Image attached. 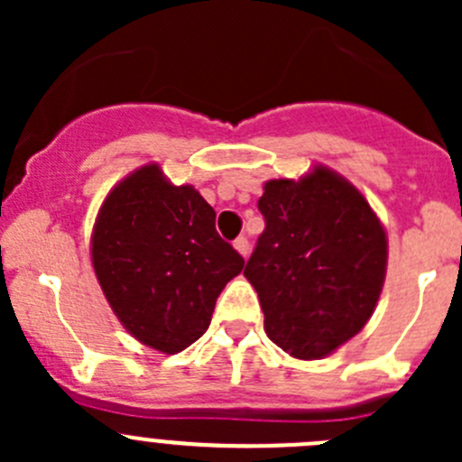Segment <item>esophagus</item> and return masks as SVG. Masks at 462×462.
I'll list each match as a JSON object with an SVG mask.
<instances>
[{
    "label": "esophagus",
    "instance_id": "obj_1",
    "mask_svg": "<svg viewBox=\"0 0 462 462\" xmlns=\"http://www.w3.org/2000/svg\"><path fill=\"white\" fill-rule=\"evenodd\" d=\"M235 248H236V253L241 254V257H248V254H250V241L245 239V236H236Z\"/></svg>",
    "mask_w": 462,
    "mask_h": 462
}]
</instances>
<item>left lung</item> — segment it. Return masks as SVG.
Segmentation results:
<instances>
[{
    "label": "left lung",
    "mask_w": 462,
    "mask_h": 462,
    "mask_svg": "<svg viewBox=\"0 0 462 462\" xmlns=\"http://www.w3.org/2000/svg\"><path fill=\"white\" fill-rule=\"evenodd\" d=\"M265 230L244 274L257 291L268 337L319 360L360 333L386 273V235L366 199L335 171L277 179L259 199Z\"/></svg>",
    "instance_id": "left-lung-1"
}]
</instances>
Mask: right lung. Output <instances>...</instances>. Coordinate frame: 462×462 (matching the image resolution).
<instances>
[{
	"label": "right lung",
	"mask_w": 462,
	"mask_h": 462,
	"mask_svg": "<svg viewBox=\"0 0 462 462\" xmlns=\"http://www.w3.org/2000/svg\"><path fill=\"white\" fill-rule=\"evenodd\" d=\"M217 212L192 185H171L158 165L120 180L102 203L91 259L120 324L174 356L208 330L244 257L214 227Z\"/></svg>",
	"instance_id": "right-lung-1"
}]
</instances>
